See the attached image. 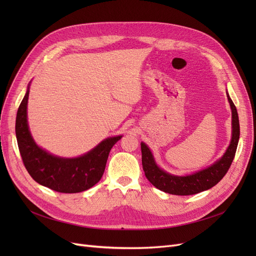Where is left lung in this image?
Here are the masks:
<instances>
[{
    "label": "left lung",
    "instance_id": "obj_1",
    "mask_svg": "<svg viewBox=\"0 0 256 256\" xmlns=\"http://www.w3.org/2000/svg\"><path fill=\"white\" fill-rule=\"evenodd\" d=\"M228 102L232 109V141L228 150L222 158L216 162L214 164L202 171L196 172L188 176H175L171 175L157 166L154 164L152 154L144 143H141L142 150V166L145 176L154 187L159 190L175 196H191L196 194L202 191L212 188L218 184L228 171V168L234 160L238 140H239V120L238 113L234 102H232L228 94Z\"/></svg>",
    "mask_w": 256,
    "mask_h": 256
}]
</instances>
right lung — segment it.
I'll list each match as a JSON object with an SVG mask.
<instances>
[{
    "instance_id": "1",
    "label": "right lung",
    "mask_w": 256,
    "mask_h": 256,
    "mask_svg": "<svg viewBox=\"0 0 256 256\" xmlns=\"http://www.w3.org/2000/svg\"><path fill=\"white\" fill-rule=\"evenodd\" d=\"M28 99V90L17 112L16 136L23 164L30 177L36 182L60 193H78L92 188L102 177L110 150L122 136L106 138L94 150L78 158L56 157L38 147L30 134Z\"/></svg>"
}]
</instances>
